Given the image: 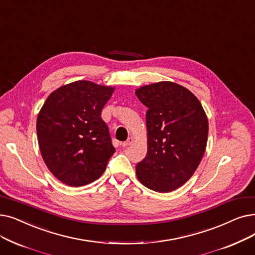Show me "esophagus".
I'll return each instance as SVG.
<instances>
[{
	"instance_id": "esophagus-1",
	"label": "esophagus",
	"mask_w": 255,
	"mask_h": 255,
	"mask_svg": "<svg viewBox=\"0 0 255 255\" xmlns=\"http://www.w3.org/2000/svg\"><path fill=\"white\" fill-rule=\"evenodd\" d=\"M132 142H133V138H132V137H129V138L126 140V141L122 142V147H123V148H126V147L130 146Z\"/></svg>"
}]
</instances>
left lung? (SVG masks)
Instances as JSON below:
<instances>
[{
  "label": "left lung",
  "mask_w": 255,
  "mask_h": 255,
  "mask_svg": "<svg viewBox=\"0 0 255 255\" xmlns=\"http://www.w3.org/2000/svg\"><path fill=\"white\" fill-rule=\"evenodd\" d=\"M147 106V155L135 167L138 181L158 193H169L189 180L207 143L208 120L197 97L170 81L135 91Z\"/></svg>",
  "instance_id": "left-lung-1"
}]
</instances>
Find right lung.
<instances>
[{
	"instance_id": "obj_1",
	"label": "right lung",
	"mask_w": 255,
	"mask_h": 255,
	"mask_svg": "<svg viewBox=\"0 0 255 255\" xmlns=\"http://www.w3.org/2000/svg\"><path fill=\"white\" fill-rule=\"evenodd\" d=\"M116 88L79 80L52 92L36 121L38 146L50 172L82 186L100 178L116 152L102 109Z\"/></svg>"
}]
</instances>
